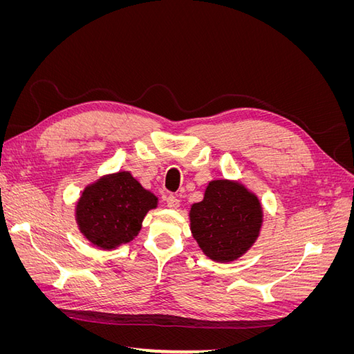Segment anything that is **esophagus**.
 Returning <instances> with one entry per match:
<instances>
[{
    "label": "esophagus",
    "mask_w": 354,
    "mask_h": 354,
    "mask_svg": "<svg viewBox=\"0 0 354 354\" xmlns=\"http://www.w3.org/2000/svg\"><path fill=\"white\" fill-rule=\"evenodd\" d=\"M165 202H167V207L168 208H173V209L178 208V205H180V199L177 196H174V195H168L165 198Z\"/></svg>",
    "instance_id": "esophagus-1"
}]
</instances>
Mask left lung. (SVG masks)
Listing matches in <instances>:
<instances>
[{
  "label": "left lung",
  "mask_w": 354,
  "mask_h": 354,
  "mask_svg": "<svg viewBox=\"0 0 354 354\" xmlns=\"http://www.w3.org/2000/svg\"><path fill=\"white\" fill-rule=\"evenodd\" d=\"M263 220L257 196L227 180L211 181L202 202L190 209V230L214 261H233L259 236Z\"/></svg>",
  "instance_id": "8db88e82"
}]
</instances>
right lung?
<instances>
[{"label": "right lung", "mask_w": 354, "mask_h": 354, "mask_svg": "<svg viewBox=\"0 0 354 354\" xmlns=\"http://www.w3.org/2000/svg\"><path fill=\"white\" fill-rule=\"evenodd\" d=\"M156 201L130 173H118L84 190L77 220L91 243L112 250L136 236L147 211L156 207Z\"/></svg>", "instance_id": "1"}]
</instances>
